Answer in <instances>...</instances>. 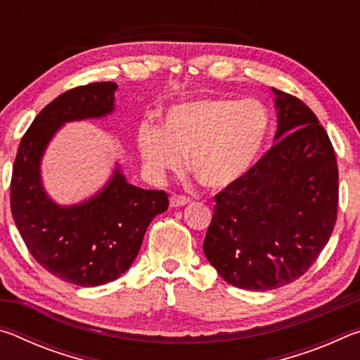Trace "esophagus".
Masks as SVG:
<instances>
[{
	"instance_id": "34e87169",
	"label": "esophagus",
	"mask_w": 360,
	"mask_h": 360,
	"mask_svg": "<svg viewBox=\"0 0 360 360\" xmlns=\"http://www.w3.org/2000/svg\"><path fill=\"white\" fill-rule=\"evenodd\" d=\"M187 203H191V198L186 197V195H173V197L169 198V206H173V208L184 206Z\"/></svg>"
}]
</instances>
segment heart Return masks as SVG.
Here are the masks:
<instances>
[{"instance_id": "heart-1", "label": "heart", "mask_w": 360, "mask_h": 360, "mask_svg": "<svg viewBox=\"0 0 360 360\" xmlns=\"http://www.w3.org/2000/svg\"><path fill=\"white\" fill-rule=\"evenodd\" d=\"M270 133V114L260 101L208 98L169 109L163 130L150 122L138 129V149L154 174L176 172L188 154L200 184L225 188L246 178Z\"/></svg>"}]
</instances>
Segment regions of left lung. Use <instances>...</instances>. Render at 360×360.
<instances>
[{"mask_svg": "<svg viewBox=\"0 0 360 360\" xmlns=\"http://www.w3.org/2000/svg\"><path fill=\"white\" fill-rule=\"evenodd\" d=\"M276 143L246 178L214 197L203 251L229 284L271 290L303 276L330 238L338 165L318 117L297 96L273 89Z\"/></svg>", "mask_w": 360, "mask_h": 360, "instance_id": "obj_1", "label": "left lung"}]
</instances>
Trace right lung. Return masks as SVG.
I'll return each instance as SVG.
<instances>
[{"mask_svg": "<svg viewBox=\"0 0 360 360\" xmlns=\"http://www.w3.org/2000/svg\"><path fill=\"white\" fill-rule=\"evenodd\" d=\"M114 82L79 85L36 115L17 150L11 179V211L38 264L62 281L95 288L117 279L139 252L152 219L168 208L165 191L129 184L115 169L89 202L58 206L41 186L39 162L62 124L112 111Z\"/></svg>", "mask_w": 360, "mask_h": 360, "instance_id": "add662e5", "label": "right lung"}]
</instances>
